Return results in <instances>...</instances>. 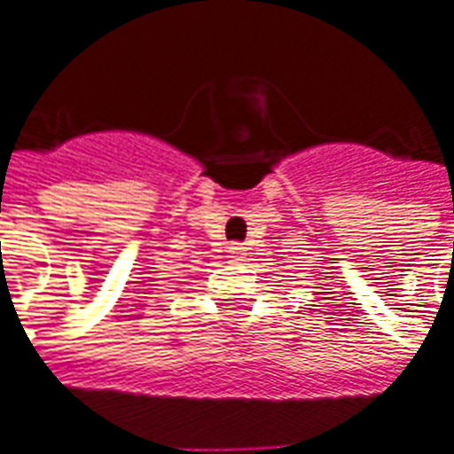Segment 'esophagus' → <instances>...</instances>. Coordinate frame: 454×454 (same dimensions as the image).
<instances>
[{"label":"esophagus","instance_id":"obj_1","mask_svg":"<svg viewBox=\"0 0 454 454\" xmlns=\"http://www.w3.org/2000/svg\"><path fill=\"white\" fill-rule=\"evenodd\" d=\"M230 254H231V258H234V261H241V258L247 255V247H241V244H231Z\"/></svg>","mask_w":454,"mask_h":454}]
</instances>
